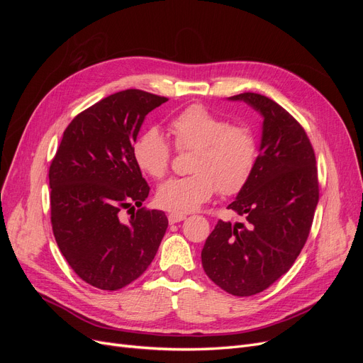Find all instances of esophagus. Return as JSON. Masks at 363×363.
Masks as SVG:
<instances>
[{
    "label": "esophagus",
    "mask_w": 363,
    "mask_h": 363,
    "mask_svg": "<svg viewBox=\"0 0 363 363\" xmlns=\"http://www.w3.org/2000/svg\"><path fill=\"white\" fill-rule=\"evenodd\" d=\"M183 219H186V215H177V213H171L168 216V221L169 224H177L180 221H183Z\"/></svg>",
    "instance_id": "obj_1"
}]
</instances>
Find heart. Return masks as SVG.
Instances as JSON below:
<instances>
[{
  "label": "heart",
  "instance_id": "obj_1",
  "mask_svg": "<svg viewBox=\"0 0 363 363\" xmlns=\"http://www.w3.org/2000/svg\"><path fill=\"white\" fill-rule=\"evenodd\" d=\"M175 148L194 150L191 175L164 182L157 189V204L164 211L183 215L208 201L216 191L236 195L248 184L255 172L259 142L251 127L230 124L203 104H192L169 123ZM138 168L151 179L167 175L172 148L162 131L150 127L136 138L133 148Z\"/></svg>",
  "mask_w": 363,
  "mask_h": 363
}]
</instances>
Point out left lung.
<instances>
[{
	"label": "left lung",
	"instance_id": "left-lung-1",
	"mask_svg": "<svg viewBox=\"0 0 363 363\" xmlns=\"http://www.w3.org/2000/svg\"><path fill=\"white\" fill-rule=\"evenodd\" d=\"M240 100L263 116L255 172L228 208L242 223L219 219L206 239L201 263L207 277L236 296H251L286 274L311 233L320 200L315 151L304 128L271 98L244 92Z\"/></svg>",
	"mask_w": 363,
	"mask_h": 363
}]
</instances>
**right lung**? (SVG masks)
Listing matches in <instances>:
<instances>
[{
    "instance_id": "add662e5",
    "label": "right lung",
    "mask_w": 363,
    "mask_h": 363,
    "mask_svg": "<svg viewBox=\"0 0 363 363\" xmlns=\"http://www.w3.org/2000/svg\"><path fill=\"white\" fill-rule=\"evenodd\" d=\"M164 101L139 89L103 98L71 121L51 162L54 238L74 272L94 288L118 291L135 281L168 228L164 212L142 207L150 186L131 152L145 116ZM123 208L134 212L127 223L120 221Z\"/></svg>"
}]
</instances>
